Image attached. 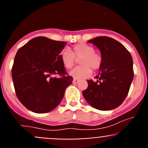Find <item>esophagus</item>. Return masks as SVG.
I'll use <instances>...</instances> for the list:
<instances>
[{"instance_id": "1", "label": "esophagus", "mask_w": 148, "mask_h": 148, "mask_svg": "<svg viewBox=\"0 0 148 148\" xmlns=\"http://www.w3.org/2000/svg\"><path fill=\"white\" fill-rule=\"evenodd\" d=\"M79 82V79H78L74 78V79H73V83H74V84H77Z\"/></svg>"}]
</instances>
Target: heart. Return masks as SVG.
Segmentation results:
<instances>
[{
    "label": "heart",
    "instance_id": "1",
    "mask_svg": "<svg viewBox=\"0 0 148 148\" xmlns=\"http://www.w3.org/2000/svg\"><path fill=\"white\" fill-rule=\"evenodd\" d=\"M79 60L81 66L75 67L69 72L71 77L76 79H85L92 74V69L97 70L102 63V58L99 53L95 51L93 46L79 43L73 47V53L68 49H64L60 53V59L66 69H71L76 62V59Z\"/></svg>",
    "mask_w": 148,
    "mask_h": 148
}]
</instances>
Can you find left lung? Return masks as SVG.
<instances>
[{
	"label": "left lung",
	"instance_id": "8db88e82",
	"mask_svg": "<svg viewBox=\"0 0 148 148\" xmlns=\"http://www.w3.org/2000/svg\"><path fill=\"white\" fill-rule=\"evenodd\" d=\"M87 42L99 49L102 63L96 76L97 80H87L88 87L82 95L97 110H114L127 96L133 79L132 56L122 44L110 37H96Z\"/></svg>",
	"mask_w": 148,
	"mask_h": 148
}]
</instances>
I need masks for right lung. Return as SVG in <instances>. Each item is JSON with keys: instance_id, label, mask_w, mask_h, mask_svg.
<instances>
[{"instance_id": "add662e5", "label": "right lung", "mask_w": 148, "mask_h": 148, "mask_svg": "<svg viewBox=\"0 0 148 148\" xmlns=\"http://www.w3.org/2000/svg\"><path fill=\"white\" fill-rule=\"evenodd\" d=\"M66 42L44 36L32 38L18 49L12 67L16 96L30 111L46 113L56 108L73 78L67 76L60 53ZM59 74L60 77H54Z\"/></svg>"}]
</instances>
